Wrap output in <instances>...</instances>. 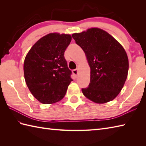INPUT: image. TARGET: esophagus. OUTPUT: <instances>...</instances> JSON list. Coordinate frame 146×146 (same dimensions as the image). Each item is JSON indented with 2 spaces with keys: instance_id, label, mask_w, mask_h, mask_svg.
I'll return each instance as SVG.
<instances>
[{
  "instance_id": "34e87169",
  "label": "esophagus",
  "mask_w": 146,
  "mask_h": 146,
  "mask_svg": "<svg viewBox=\"0 0 146 146\" xmlns=\"http://www.w3.org/2000/svg\"><path fill=\"white\" fill-rule=\"evenodd\" d=\"M73 73L76 76H77V75H78V71L77 69H75V70H73Z\"/></svg>"
}]
</instances>
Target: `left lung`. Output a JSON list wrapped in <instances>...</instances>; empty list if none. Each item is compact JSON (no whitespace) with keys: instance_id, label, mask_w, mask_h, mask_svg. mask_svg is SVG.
<instances>
[{"instance_id":"obj_1","label":"left lung","mask_w":146,"mask_h":146,"mask_svg":"<svg viewBox=\"0 0 146 146\" xmlns=\"http://www.w3.org/2000/svg\"><path fill=\"white\" fill-rule=\"evenodd\" d=\"M84 51L90 67V82L82 88L83 95L97 104L113 100L127 77L129 60L122 46L107 32L90 28L72 35Z\"/></svg>"}]
</instances>
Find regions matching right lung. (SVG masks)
Instances as JSON below:
<instances>
[{"label":"right lung","mask_w":146,"mask_h":146,"mask_svg":"<svg viewBox=\"0 0 146 146\" xmlns=\"http://www.w3.org/2000/svg\"><path fill=\"white\" fill-rule=\"evenodd\" d=\"M71 41L70 35L48 34L39 39L26 55L24 63L26 85L42 104L60 101L73 81L64 56Z\"/></svg>","instance_id":"right-lung-1"}]
</instances>
